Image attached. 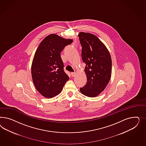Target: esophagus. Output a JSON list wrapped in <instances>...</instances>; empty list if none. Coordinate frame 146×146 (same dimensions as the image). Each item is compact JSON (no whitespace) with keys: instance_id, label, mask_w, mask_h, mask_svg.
<instances>
[{"instance_id":"esophagus-1","label":"esophagus","mask_w":146,"mask_h":146,"mask_svg":"<svg viewBox=\"0 0 146 146\" xmlns=\"http://www.w3.org/2000/svg\"><path fill=\"white\" fill-rule=\"evenodd\" d=\"M75 75V72H72L71 73V75H72V76H74Z\"/></svg>"}]
</instances>
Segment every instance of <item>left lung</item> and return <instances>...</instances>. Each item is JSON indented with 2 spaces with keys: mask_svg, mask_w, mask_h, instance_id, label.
Wrapping results in <instances>:
<instances>
[{
  "mask_svg": "<svg viewBox=\"0 0 146 146\" xmlns=\"http://www.w3.org/2000/svg\"><path fill=\"white\" fill-rule=\"evenodd\" d=\"M78 36L82 46L81 56L86 64L84 72L87 78L86 84L80 90L85 96L96 97L104 90L110 80V54L97 36L84 32L80 33Z\"/></svg>",
  "mask_w": 146,
  "mask_h": 146,
  "instance_id": "left-lung-1",
  "label": "left lung"
}]
</instances>
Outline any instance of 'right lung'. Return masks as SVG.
I'll return each mask as SVG.
<instances>
[{
    "mask_svg": "<svg viewBox=\"0 0 146 146\" xmlns=\"http://www.w3.org/2000/svg\"><path fill=\"white\" fill-rule=\"evenodd\" d=\"M73 40L56 34L44 38L36 51L31 65V75L37 91L51 98L62 92L69 77L64 70L60 52Z\"/></svg>",
    "mask_w": 146,
    "mask_h": 146,
    "instance_id": "1",
    "label": "right lung"
}]
</instances>
